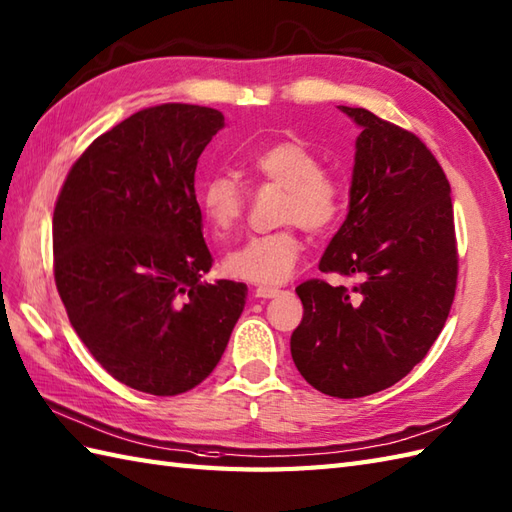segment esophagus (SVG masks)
Returning a JSON list of instances; mask_svg holds the SVG:
<instances>
[{"label":"esophagus","mask_w":512,"mask_h":512,"mask_svg":"<svg viewBox=\"0 0 512 512\" xmlns=\"http://www.w3.org/2000/svg\"><path fill=\"white\" fill-rule=\"evenodd\" d=\"M283 290L279 288H272V285H257L255 288V296H259V299H275V296H279Z\"/></svg>","instance_id":"obj_1"}]
</instances>
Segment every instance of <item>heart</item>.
<instances>
[{
	"label": "heart",
	"instance_id": "obj_1",
	"mask_svg": "<svg viewBox=\"0 0 512 512\" xmlns=\"http://www.w3.org/2000/svg\"><path fill=\"white\" fill-rule=\"evenodd\" d=\"M246 170L259 185L283 187L281 224H299L312 235H325L338 224L344 187L334 172L323 168V157L307 141L294 137L272 141L246 159ZM198 202L216 235L231 233L246 213L244 187L227 172H216L202 181ZM301 255L303 242L290 227L246 240L224 257L222 268L233 279L277 285L292 277Z\"/></svg>",
	"mask_w": 512,
	"mask_h": 512
}]
</instances>
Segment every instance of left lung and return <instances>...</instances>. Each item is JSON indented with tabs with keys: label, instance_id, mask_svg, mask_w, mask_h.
<instances>
[{
	"label": "left lung",
	"instance_id": "1",
	"mask_svg": "<svg viewBox=\"0 0 512 512\" xmlns=\"http://www.w3.org/2000/svg\"><path fill=\"white\" fill-rule=\"evenodd\" d=\"M355 141L349 216L320 259L353 285L296 288L290 340L307 384L338 399L384 390L417 366L445 327L458 281L449 181L423 141L366 109L342 106Z\"/></svg>",
	"mask_w": 512,
	"mask_h": 512
}]
</instances>
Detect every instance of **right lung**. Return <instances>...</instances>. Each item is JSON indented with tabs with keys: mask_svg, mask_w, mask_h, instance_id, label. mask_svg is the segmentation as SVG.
Masks as SVG:
<instances>
[{
	"mask_svg": "<svg viewBox=\"0 0 512 512\" xmlns=\"http://www.w3.org/2000/svg\"><path fill=\"white\" fill-rule=\"evenodd\" d=\"M224 126L209 106L161 104L106 130L71 165L52 220L54 281L71 327L117 382L192 390L220 362L248 288L202 283L194 174Z\"/></svg>",
	"mask_w": 512,
	"mask_h": 512,
	"instance_id": "add662e5",
	"label": "right lung"
}]
</instances>
